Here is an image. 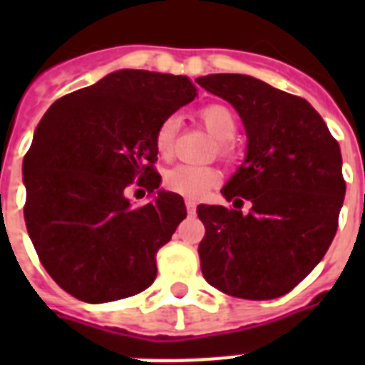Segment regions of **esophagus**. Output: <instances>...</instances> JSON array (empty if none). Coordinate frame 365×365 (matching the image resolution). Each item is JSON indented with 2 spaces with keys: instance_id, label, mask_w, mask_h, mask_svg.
I'll list each match as a JSON object with an SVG mask.
<instances>
[{
  "instance_id": "obj_1",
  "label": "esophagus",
  "mask_w": 365,
  "mask_h": 365,
  "mask_svg": "<svg viewBox=\"0 0 365 365\" xmlns=\"http://www.w3.org/2000/svg\"><path fill=\"white\" fill-rule=\"evenodd\" d=\"M185 206H187L189 212H195V208H197V202H195L193 199H187L185 200Z\"/></svg>"
}]
</instances>
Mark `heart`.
I'll list each match as a JSON object with an SVG mask.
<instances>
[{
	"label": "heart",
	"instance_id": "obj_1",
	"mask_svg": "<svg viewBox=\"0 0 365 365\" xmlns=\"http://www.w3.org/2000/svg\"><path fill=\"white\" fill-rule=\"evenodd\" d=\"M199 119L206 130L217 140V155L225 160L233 159L235 149L231 140L239 128V119L235 115V111L223 104H212L199 111ZM178 126H180V119L176 115H170L160 123L155 132V148L160 157H170L174 151ZM217 180H220V174L210 166L176 165L172 166L170 170H166L163 185L172 193L189 197V199H199L208 189L216 185Z\"/></svg>",
	"mask_w": 365,
	"mask_h": 365
}]
</instances>
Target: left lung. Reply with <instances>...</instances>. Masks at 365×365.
I'll return each instance as SVG.
<instances>
[{"label":"left lung","instance_id":"left-lung-1","mask_svg":"<svg viewBox=\"0 0 365 365\" xmlns=\"http://www.w3.org/2000/svg\"><path fill=\"white\" fill-rule=\"evenodd\" d=\"M227 100L248 136L246 159L222 189L233 202L197 206L206 235L202 277L240 299H274L320 263L345 199L339 143L307 100L240 73L197 79ZM244 200L250 210L242 214Z\"/></svg>","mask_w":365,"mask_h":365}]
</instances>
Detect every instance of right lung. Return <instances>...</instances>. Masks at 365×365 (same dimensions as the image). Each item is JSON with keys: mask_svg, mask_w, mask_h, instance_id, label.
Returning a JSON list of instances; mask_svg holds the SVG:
<instances>
[{"mask_svg": "<svg viewBox=\"0 0 365 365\" xmlns=\"http://www.w3.org/2000/svg\"><path fill=\"white\" fill-rule=\"evenodd\" d=\"M187 77L113 71L54 102L22 163L24 220L45 271L87 303L136 295L157 277V252L187 216L180 195L160 191L155 132L189 104ZM158 191L132 207L125 189Z\"/></svg>", "mask_w": 365, "mask_h": 365, "instance_id": "1", "label": "right lung"}]
</instances>
